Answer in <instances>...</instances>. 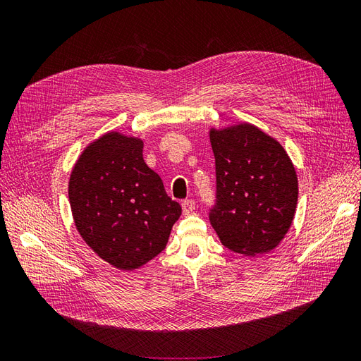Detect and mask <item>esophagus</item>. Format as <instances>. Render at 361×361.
<instances>
[{
    "instance_id": "1",
    "label": "esophagus",
    "mask_w": 361,
    "mask_h": 361,
    "mask_svg": "<svg viewBox=\"0 0 361 361\" xmlns=\"http://www.w3.org/2000/svg\"><path fill=\"white\" fill-rule=\"evenodd\" d=\"M195 209V202L194 200H183L182 202V212L185 215L192 214V211Z\"/></svg>"
}]
</instances>
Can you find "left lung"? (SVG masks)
<instances>
[{
	"label": "left lung",
	"instance_id": "left-lung-1",
	"mask_svg": "<svg viewBox=\"0 0 361 361\" xmlns=\"http://www.w3.org/2000/svg\"><path fill=\"white\" fill-rule=\"evenodd\" d=\"M216 191L209 221L221 244L255 256L276 248L292 224L298 180L286 150L259 128L211 129Z\"/></svg>",
	"mask_w": 361,
	"mask_h": 361
}]
</instances>
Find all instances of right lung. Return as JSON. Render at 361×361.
Returning a JSON list of instances; mask_svg holds the SVG:
<instances>
[{
	"label": "right lung",
	"instance_id": "obj_1",
	"mask_svg": "<svg viewBox=\"0 0 361 361\" xmlns=\"http://www.w3.org/2000/svg\"><path fill=\"white\" fill-rule=\"evenodd\" d=\"M80 235L117 269L133 271L166 248L182 207L143 159V141L108 133L85 147L69 179Z\"/></svg>",
	"mask_w": 361,
	"mask_h": 361
}]
</instances>
